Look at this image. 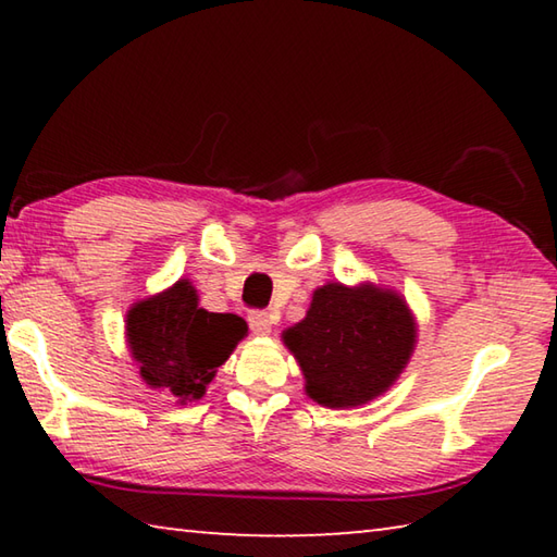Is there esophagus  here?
<instances>
[{
	"mask_svg": "<svg viewBox=\"0 0 557 557\" xmlns=\"http://www.w3.org/2000/svg\"><path fill=\"white\" fill-rule=\"evenodd\" d=\"M248 322H250V329L256 334H270L272 314L265 312V309H252V312L248 314Z\"/></svg>",
	"mask_w": 557,
	"mask_h": 557,
	"instance_id": "obj_1",
	"label": "esophagus"
}]
</instances>
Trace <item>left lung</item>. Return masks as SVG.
<instances>
[{"instance_id": "8db88e82", "label": "left lung", "mask_w": 557, "mask_h": 557, "mask_svg": "<svg viewBox=\"0 0 557 557\" xmlns=\"http://www.w3.org/2000/svg\"><path fill=\"white\" fill-rule=\"evenodd\" d=\"M282 338L305 373L309 398L354 408L398 379L412 354L414 322L395 292L332 282L314 292L307 317Z\"/></svg>"}]
</instances>
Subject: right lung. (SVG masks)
<instances>
[{"instance_id":"right-lung-1","label":"right lung","mask_w":557,"mask_h":557,"mask_svg":"<svg viewBox=\"0 0 557 557\" xmlns=\"http://www.w3.org/2000/svg\"><path fill=\"white\" fill-rule=\"evenodd\" d=\"M245 332L248 324L238 314L201 309L186 280L139 301L127 314V344L139 375L182 403L201 398Z\"/></svg>"}]
</instances>
